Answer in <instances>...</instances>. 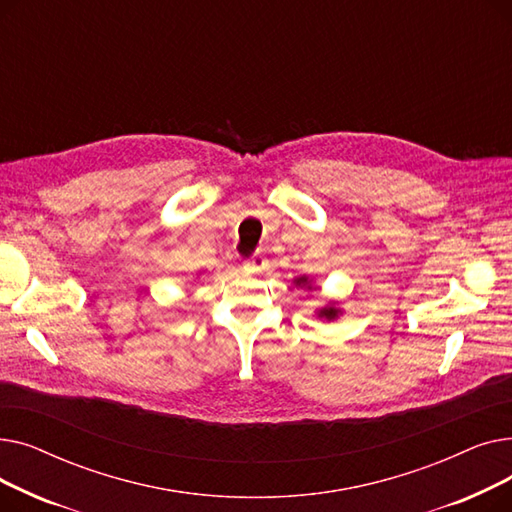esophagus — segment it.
<instances>
[{
  "label": "esophagus",
  "instance_id": "34e87169",
  "mask_svg": "<svg viewBox=\"0 0 512 512\" xmlns=\"http://www.w3.org/2000/svg\"><path fill=\"white\" fill-rule=\"evenodd\" d=\"M242 270H245V274H261L267 270V259L255 253L253 257H249L245 263H242Z\"/></svg>",
  "mask_w": 512,
  "mask_h": 512
}]
</instances>
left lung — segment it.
<instances>
[{
	"label": "left lung",
	"instance_id": "1",
	"mask_svg": "<svg viewBox=\"0 0 512 512\" xmlns=\"http://www.w3.org/2000/svg\"><path fill=\"white\" fill-rule=\"evenodd\" d=\"M294 284H297V286H301V288H313L311 284V280L307 278V276H301V278H297V280H294ZM340 315V309L336 307V303H328L326 307H321L319 311H317V317H324V319H328V321H332V319H336Z\"/></svg>",
	"mask_w": 512,
	"mask_h": 512
}]
</instances>
